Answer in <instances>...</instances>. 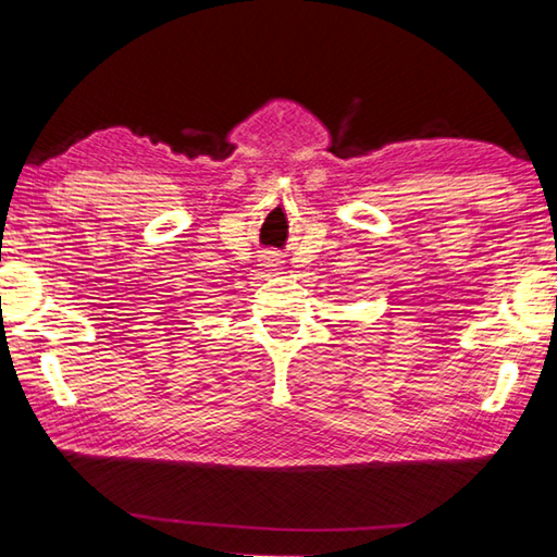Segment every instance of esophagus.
I'll use <instances>...</instances> for the list:
<instances>
[{
	"instance_id": "34e87169",
	"label": "esophagus",
	"mask_w": 557,
	"mask_h": 557,
	"mask_svg": "<svg viewBox=\"0 0 557 557\" xmlns=\"http://www.w3.org/2000/svg\"><path fill=\"white\" fill-rule=\"evenodd\" d=\"M265 268L272 270H280V258H265Z\"/></svg>"
}]
</instances>
